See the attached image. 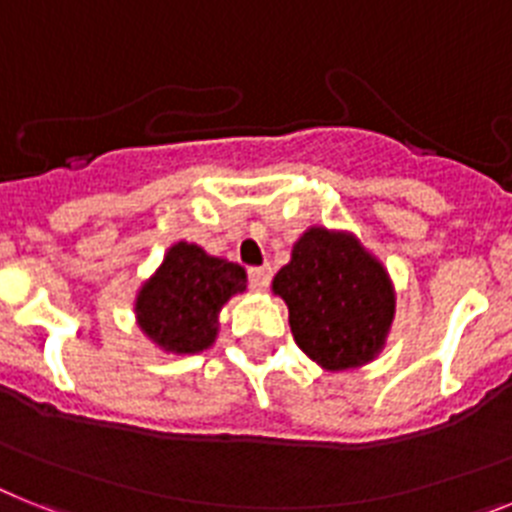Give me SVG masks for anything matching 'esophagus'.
Listing matches in <instances>:
<instances>
[{
  "instance_id": "1",
  "label": "esophagus",
  "mask_w": 512,
  "mask_h": 512,
  "mask_svg": "<svg viewBox=\"0 0 512 512\" xmlns=\"http://www.w3.org/2000/svg\"><path fill=\"white\" fill-rule=\"evenodd\" d=\"M270 276H273V270H270L268 265H263V268H249V283H252V289L255 291L268 289Z\"/></svg>"
}]
</instances>
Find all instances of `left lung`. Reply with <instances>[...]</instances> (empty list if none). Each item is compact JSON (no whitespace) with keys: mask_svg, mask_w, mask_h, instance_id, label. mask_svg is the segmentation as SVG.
<instances>
[{"mask_svg":"<svg viewBox=\"0 0 512 512\" xmlns=\"http://www.w3.org/2000/svg\"><path fill=\"white\" fill-rule=\"evenodd\" d=\"M296 346L328 372L375 362L395 317L385 265L351 231L309 226L273 278Z\"/></svg>","mask_w":512,"mask_h":512,"instance_id":"1","label":"left lung"}]
</instances>
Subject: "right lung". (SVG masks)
Masks as SVG:
<instances>
[{
  "mask_svg": "<svg viewBox=\"0 0 512 512\" xmlns=\"http://www.w3.org/2000/svg\"><path fill=\"white\" fill-rule=\"evenodd\" d=\"M247 291L242 265L208 255L200 244L174 242L135 296V320L166 354H200L218 338V315Z\"/></svg>",
  "mask_w": 512,
  "mask_h": 512,
  "instance_id": "1",
  "label": "right lung"
}]
</instances>
